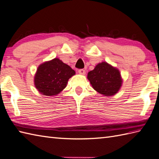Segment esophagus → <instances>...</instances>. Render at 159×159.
Segmentation results:
<instances>
[{
    "label": "esophagus",
    "mask_w": 159,
    "mask_h": 159,
    "mask_svg": "<svg viewBox=\"0 0 159 159\" xmlns=\"http://www.w3.org/2000/svg\"><path fill=\"white\" fill-rule=\"evenodd\" d=\"M78 73H79L80 74H81V75H85L86 70H84V69H79V70H78Z\"/></svg>",
    "instance_id": "1"
}]
</instances>
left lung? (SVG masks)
Masks as SVG:
<instances>
[{"instance_id": "1", "label": "left lung", "mask_w": 159, "mask_h": 159, "mask_svg": "<svg viewBox=\"0 0 159 159\" xmlns=\"http://www.w3.org/2000/svg\"><path fill=\"white\" fill-rule=\"evenodd\" d=\"M87 77L93 89L104 96H113L122 86V80L119 70L106 62L98 63L89 72Z\"/></svg>"}]
</instances>
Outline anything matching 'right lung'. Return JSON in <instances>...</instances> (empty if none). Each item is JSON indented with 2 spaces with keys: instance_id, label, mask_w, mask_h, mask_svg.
I'll return each instance as SVG.
<instances>
[{
  "instance_id": "obj_1",
  "label": "right lung",
  "mask_w": 159,
  "mask_h": 159,
  "mask_svg": "<svg viewBox=\"0 0 159 159\" xmlns=\"http://www.w3.org/2000/svg\"><path fill=\"white\" fill-rule=\"evenodd\" d=\"M75 74L70 66L56 58L40 65L34 75V86L45 96L57 95L64 90L68 80Z\"/></svg>"
}]
</instances>
